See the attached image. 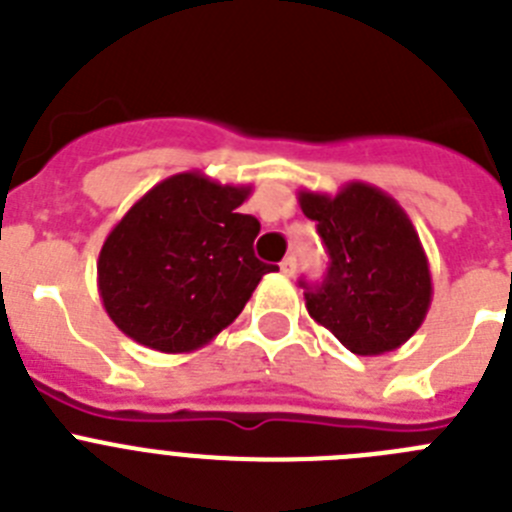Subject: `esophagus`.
Here are the masks:
<instances>
[{
    "mask_svg": "<svg viewBox=\"0 0 512 512\" xmlns=\"http://www.w3.org/2000/svg\"><path fill=\"white\" fill-rule=\"evenodd\" d=\"M279 269H282L284 277H295V271H297V259L295 256H287V259L279 264Z\"/></svg>",
    "mask_w": 512,
    "mask_h": 512,
    "instance_id": "1",
    "label": "esophagus"
}]
</instances>
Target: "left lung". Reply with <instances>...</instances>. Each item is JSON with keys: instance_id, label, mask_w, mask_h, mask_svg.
Returning a JSON list of instances; mask_svg holds the SVG:
<instances>
[{"instance_id": "1", "label": "left lung", "mask_w": 512, "mask_h": 512, "mask_svg": "<svg viewBox=\"0 0 512 512\" xmlns=\"http://www.w3.org/2000/svg\"><path fill=\"white\" fill-rule=\"evenodd\" d=\"M318 223L330 266L320 284L300 282L310 318L351 354L395 351L423 325L431 307V269L420 238L390 194L348 182L338 194L300 192Z\"/></svg>"}]
</instances>
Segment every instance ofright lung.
Returning a JSON list of instances; mask_svg holds the SVG:
<instances>
[{
    "mask_svg": "<svg viewBox=\"0 0 512 512\" xmlns=\"http://www.w3.org/2000/svg\"><path fill=\"white\" fill-rule=\"evenodd\" d=\"M251 187L200 171L148 189L104 238L97 287L112 323L153 351L189 354L228 328L277 266L253 253Z\"/></svg>",
    "mask_w": 512,
    "mask_h": 512,
    "instance_id": "obj_1",
    "label": "right lung"
}]
</instances>
